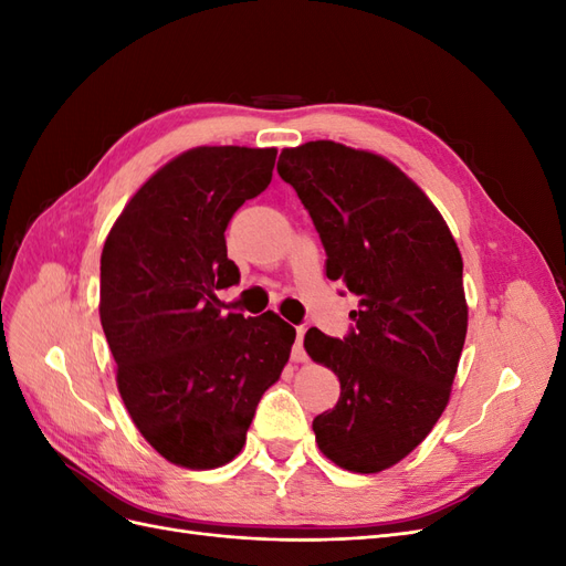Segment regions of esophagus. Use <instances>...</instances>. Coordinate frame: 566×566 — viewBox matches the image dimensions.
Segmentation results:
<instances>
[{
  "mask_svg": "<svg viewBox=\"0 0 566 566\" xmlns=\"http://www.w3.org/2000/svg\"><path fill=\"white\" fill-rule=\"evenodd\" d=\"M304 333H306V331L300 325L295 347H293V361H295V364H304V361H306V352H304V345H302V342H304Z\"/></svg>",
  "mask_w": 566,
  "mask_h": 566,
  "instance_id": "obj_1",
  "label": "esophagus"
}]
</instances>
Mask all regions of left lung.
<instances>
[{
  "instance_id": "left-lung-1",
  "label": "left lung",
  "mask_w": 566,
  "mask_h": 566,
  "mask_svg": "<svg viewBox=\"0 0 566 566\" xmlns=\"http://www.w3.org/2000/svg\"><path fill=\"white\" fill-rule=\"evenodd\" d=\"M279 175L310 210L325 276L361 297L345 339L304 335L339 380L337 406L314 418L316 443L349 472H382L449 403L468 335L460 250L434 202L378 153L310 142L281 150Z\"/></svg>"
}]
</instances>
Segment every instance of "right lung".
I'll use <instances>...</instances> for the list:
<instances>
[{
  "instance_id": "1",
  "label": "right lung",
  "mask_w": 566,
  "mask_h": 566,
  "mask_svg": "<svg viewBox=\"0 0 566 566\" xmlns=\"http://www.w3.org/2000/svg\"><path fill=\"white\" fill-rule=\"evenodd\" d=\"M273 163L276 148L181 153L132 196L101 252L98 314L119 397L150 447L188 470L241 453L295 342L279 314H221L217 297L241 281L224 231Z\"/></svg>"
}]
</instances>
